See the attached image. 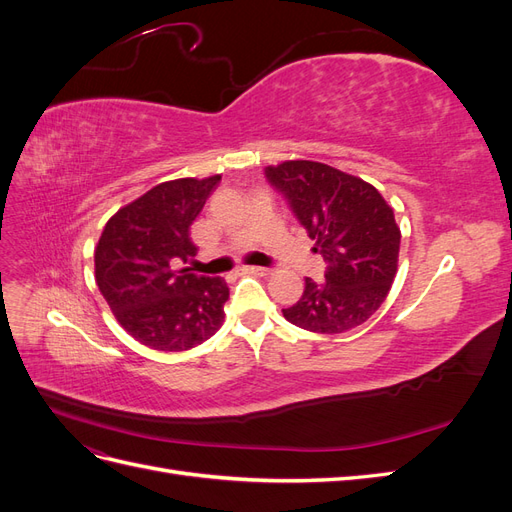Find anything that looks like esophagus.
I'll return each instance as SVG.
<instances>
[{"instance_id": "obj_1", "label": "esophagus", "mask_w": 512, "mask_h": 512, "mask_svg": "<svg viewBox=\"0 0 512 512\" xmlns=\"http://www.w3.org/2000/svg\"><path fill=\"white\" fill-rule=\"evenodd\" d=\"M241 273H252V275H269L271 271L267 267H254V265H245V267H239Z\"/></svg>"}]
</instances>
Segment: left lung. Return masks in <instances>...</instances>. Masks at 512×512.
Here are the masks:
<instances>
[{"instance_id": "1", "label": "left lung", "mask_w": 512, "mask_h": 512, "mask_svg": "<svg viewBox=\"0 0 512 512\" xmlns=\"http://www.w3.org/2000/svg\"><path fill=\"white\" fill-rule=\"evenodd\" d=\"M265 177L284 194L314 252L327 262L324 282L305 277V290L282 309L294 327L337 335L363 324L384 303L397 273L401 232L393 209L367 181L333 166L290 160Z\"/></svg>"}]
</instances>
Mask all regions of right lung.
I'll use <instances>...</instances> for the list:
<instances>
[{
	"mask_svg": "<svg viewBox=\"0 0 512 512\" xmlns=\"http://www.w3.org/2000/svg\"><path fill=\"white\" fill-rule=\"evenodd\" d=\"M175 179L151 188L106 222L96 247V284L136 342L190 350L222 327L228 286L183 267L196 256L190 226L220 183Z\"/></svg>",
	"mask_w": 512,
	"mask_h": 512,
	"instance_id": "1",
	"label": "right lung"
}]
</instances>
